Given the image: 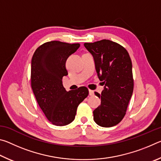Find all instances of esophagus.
Wrapping results in <instances>:
<instances>
[{"mask_svg": "<svg viewBox=\"0 0 161 161\" xmlns=\"http://www.w3.org/2000/svg\"><path fill=\"white\" fill-rule=\"evenodd\" d=\"M89 96H94V91H92V90H91V89H89Z\"/></svg>", "mask_w": 161, "mask_h": 161, "instance_id": "esophagus-1", "label": "esophagus"}]
</instances>
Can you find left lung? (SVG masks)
<instances>
[{
    "label": "left lung",
    "instance_id": "obj_1",
    "mask_svg": "<svg viewBox=\"0 0 161 161\" xmlns=\"http://www.w3.org/2000/svg\"><path fill=\"white\" fill-rule=\"evenodd\" d=\"M94 57L95 67L104 89L101 105L93 111L94 120L102 127H111L124 119L133 91L132 63L123 46L108 40L84 44Z\"/></svg>",
    "mask_w": 161,
    "mask_h": 161
}]
</instances>
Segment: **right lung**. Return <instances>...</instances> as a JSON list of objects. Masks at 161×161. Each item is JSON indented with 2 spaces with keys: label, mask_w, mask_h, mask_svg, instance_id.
<instances>
[{
  "label": "right lung",
  "mask_w": 161,
  "mask_h": 161,
  "mask_svg": "<svg viewBox=\"0 0 161 161\" xmlns=\"http://www.w3.org/2000/svg\"><path fill=\"white\" fill-rule=\"evenodd\" d=\"M80 46L79 43L47 42L38 47L32 58V89L45 116L55 126L74 121L79 104L89 94L85 86L67 92L62 85V78L68 75L67 59Z\"/></svg>",
  "instance_id": "obj_1"
}]
</instances>
